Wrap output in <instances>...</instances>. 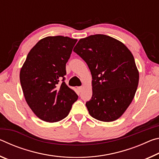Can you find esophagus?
<instances>
[{"label": "esophagus", "instance_id": "obj_1", "mask_svg": "<svg viewBox=\"0 0 159 159\" xmlns=\"http://www.w3.org/2000/svg\"><path fill=\"white\" fill-rule=\"evenodd\" d=\"M77 88H78V90H79V92L80 93L83 90V88H84V87H83V86H80V87H78Z\"/></svg>", "mask_w": 159, "mask_h": 159}]
</instances>
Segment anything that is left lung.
Returning <instances> with one entry per match:
<instances>
[{
	"label": "left lung",
	"mask_w": 159,
	"mask_h": 159,
	"mask_svg": "<svg viewBox=\"0 0 159 159\" xmlns=\"http://www.w3.org/2000/svg\"><path fill=\"white\" fill-rule=\"evenodd\" d=\"M74 51L92 74L93 95L85 104L90 115L104 122L117 120L138 88L139 71L133 54L123 43L103 34L80 39Z\"/></svg>",
	"instance_id": "obj_1"
}]
</instances>
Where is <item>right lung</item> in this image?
<instances>
[{"label":"right lung","instance_id":"obj_1","mask_svg":"<svg viewBox=\"0 0 159 159\" xmlns=\"http://www.w3.org/2000/svg\"><path fill=\"white\" fill-rule=\"evenodd\" d=\"M77 39L48 36L29 52L20 79L26 103L37 117L54 123L68 116L78 95L64 82L66 64Z\"/></svg>","mask_w":159,"mask_h":159}]
</instances>
